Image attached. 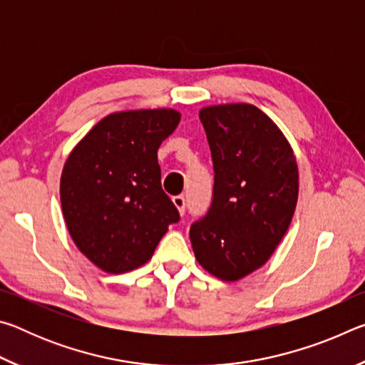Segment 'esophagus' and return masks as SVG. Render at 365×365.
Returning a JSON list of instances; mask_svg holds the SVG:
<instances>
[{
	"mask_svg": "<svg viewBox=\"0 0 365 365\" xmlns=\"http://www.w3.org/2000/svg\"><path fill=\"white\" fill-rule=\"evenodd\" d=\"M172 201H174V205L178 209V212L183 215L185 214V207H187V201H185V196L177 195V196L172 197Z\"/></svg>",
	"mask_w": 365,
	"mask_h": 365,
	"instance_id": "1",
	"label": "esophagus"
}]
</instances>
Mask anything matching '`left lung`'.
<instances>
[{
	"instance_id": "8db88e82",
	"label": "left lung",
	"mask_w": 365,
	"mask_h": 365,
	"mask_svg": "<svg viewBox=\"0 0 365 365\" xmlns=\"http://www.w3.org/2000/svg\"><path fill=\"white\" fill-rule=\"evenodd\" d=\"M214 164L212 202L190 227L209 274L235 282L261 267L282 242L298 201V164L285 135L252 104L200 110Z\"/></svg>"
}]
</instances>
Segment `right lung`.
Listing matches in <instances>:
<instances>
[{"instance_id":"right-lung-1","label":"right lung","mask_w":365,"mask_h":365,"mask_svg":"<svg viewBox=\"0 0 365 365\" xmlns=\"http://www.w3.org/2000/svg\"><path fill=\"white\" fill-rule=\"evenodd\" d=\"M178 122L174 109L109 114L67 158L61 175L67 230L101 270L123 274L143 265L180 220L158 164L159 146Z\"/></svg>"}]
</instances>
